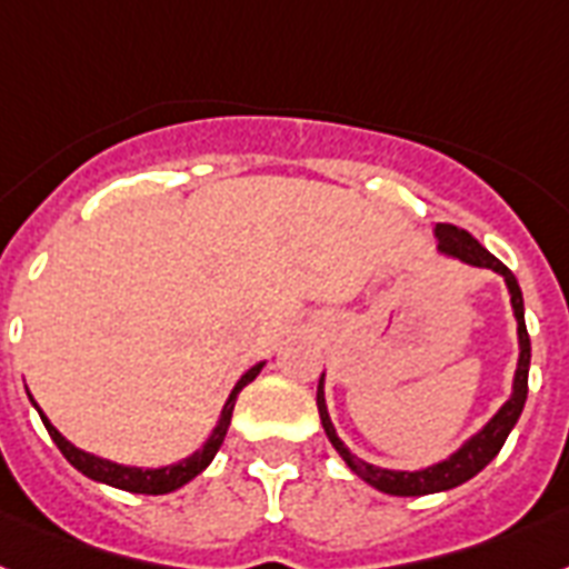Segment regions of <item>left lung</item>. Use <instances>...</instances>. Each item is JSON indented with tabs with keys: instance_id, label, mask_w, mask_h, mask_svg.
Returning a JSON list of instances; mask_svg holds the SVG:
<instances>
[{
	"instance_id": "obj_1",
	"label": "left lung",
	"mask_w": 569,
	"mask_h": 569,
	"mask_svg": "<svg viewBox=\"0 0 569 569\" xmlns=\"http://www.w3.org/2000/svg\"><path fill=\"white\" fill-rule=\"evenodd\" d=\"M433 232H436V241H439V250L442 252L462 258L465 264L488 267V270H495V273L503 276L506 284H509L515 319H518L520 360H518V375H515V392H511L509 401L500 407V412H497L495 419L488 421L480 433L473 436L471 442L465 445V448H459L453 457L433 465V468H425V471H387V468H378V465H369L360 457H355V453L340 442L335 425H331V419H328L326 392H322V378H319V387H317L319 419H322L326 436L331 439L337 453L346 459V465H349L351 471L358 473L360 480H366L372 488L383 491V495H396V497L436 495V491H448V488H457L462 486V482L471 480V477H477V473H480L506 445L511 427L518 425L520 412H523V403H527V392H529V358H532V342H529L527 322H523V293H520L518 279H515V273H511L500 258L491 256V252H488L477 238H471V234L465 232V229L450 227V223H436Z\"/></svg>"
}]
</instances>
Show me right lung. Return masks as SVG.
Here are the masks:
<instances>
[{"label": "right lung", "mask_w": 569, "mask_h": 569, "mask_svg": "<svg viewBox=\"0 0 569 569\" xmlns=\"http://www.w3.org/2000/svg\"><path fill=\"white\" fill-rule=\"evenodd\" d=\"M261 366L258 363L252 366L250 372L243 375L238 383H234L232 396L227 398V403H223V412H220V421L218 427L211 430L209 442L203 445L200 450H194L189 459H182V462L177 465H168V468H148V471H142V468H124V465H116V462H107V459H98L92 457V453H83V450H78L74 445H69L63 439V436L51 427V421L46 419L40 412V407H37V412H40L42 425H46V430H49L51 442L58 445L60 453H63L69 462L78 468L81 473H87L89 480H98V482H107V486L112 488H121V491H133V495H168V491H177L180 486H186L189 480H194L197 473L203 471L206 465L214 459V453H218V448L223 445V436H227L229 430V421H232V410H234V398H238V392H241L250 380H256V375L261 372Z\"/></svg>", "instance_id": "obj_1"}]
</instances>
